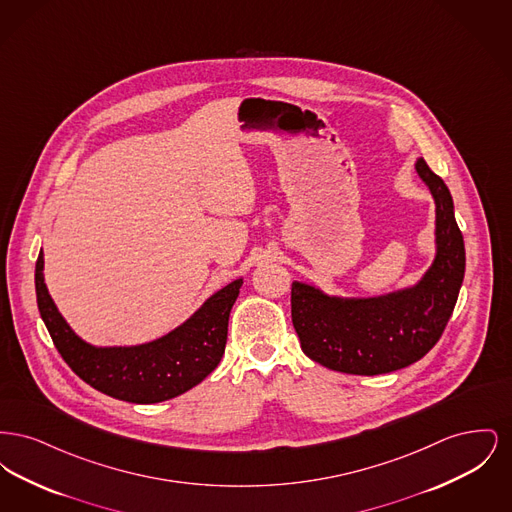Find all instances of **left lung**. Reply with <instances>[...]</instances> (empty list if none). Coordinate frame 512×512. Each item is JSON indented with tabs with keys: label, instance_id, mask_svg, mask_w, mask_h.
Listing matches in <instances>:
<instances>
[{
	"label": "left lung",
	"instance_id": "8db88e82",
	"mask_svg": "<svg viewBox=\"0 0 512 512\" xmlns=\"http://www.w3.org/2000/svg\"><path fill=\"white\" fill-rule=\"evenodd\" d=\"M414 169L436 203V257L409 288L374 297L328 295L292 284V322L303 353L326 368L374 376L413 365L438 343L464 278L463 234L449 188L422 157Z\"/></svg>",
	"mask_w": 512,
	"mask_h": 512
}]
</instances>
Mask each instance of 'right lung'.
I'll list each match as a JSON object with an SVG mask.
<instances>
[{
  "label": "right lung",
  "mask_w": 512,
  "mask_h": 512,
  "mask_svg": "<svg viewBox=\"0 0 512 512\" xmlns=\"http://www.w3.org/2000/svg\"><path fill=\"white\" fill-rule=\"evenodd\" d=\"M36 299L57 351L92 388L128 403H161L203 382L224 355L230 309L244 278L213 293L169 334L140 345L98 347L74 334L57 311L44 280V253L36 261Z\"/></svg>",
  "instance_id": "obj_1"
}]
</instances>
